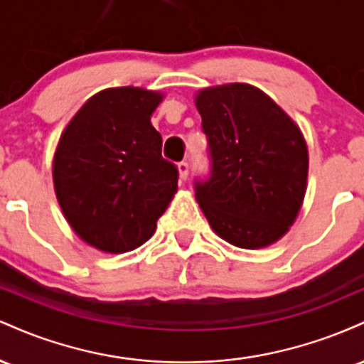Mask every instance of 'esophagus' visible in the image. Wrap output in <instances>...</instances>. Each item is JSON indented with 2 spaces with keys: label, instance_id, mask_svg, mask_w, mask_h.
<instances>
[{
  "label": "esophagus",
  "instance_id": "obj_1",
  "mask_svg": "<svg viewBox=\"0 0 364 364\" xmlns=\"http://www.w3.org/2000/svg\"><path fill=\"white\" fill-rule=\"evenodd\" d=\"M188 169H190V166H188V162H179L178 164V173H179V179H183V181H185V179L188 178Z\"/></svg>",
  "mask_w": 364,
  "mask_h": 364
}]
</instances>
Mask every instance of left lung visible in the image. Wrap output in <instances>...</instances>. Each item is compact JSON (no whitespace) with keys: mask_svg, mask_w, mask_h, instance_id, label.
I'll use <instances>...</instances> for the list:
<instances>
[{"mask_svg":"<svg viewBox=\"0 0 364 364\" xmlns=\"http://www.w3.org/2000/svg\"><path fill=\"white\" fill-rule=\"evenodd\" d=\"M212 169L195 196L215 235L257 250L289 231L306 193L308 149L298 124L248 83L200 90L195 97Z\"/></svg>","mask_w":364,"mask_h":364,"instance_id":"8db88e82","label":"left lung"}]
</instances>
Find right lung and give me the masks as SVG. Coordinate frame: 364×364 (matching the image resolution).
Segmentation results:
<instances>
[{
	"mask_svg": "<svg viewBox=\"0 0 364 364\" xmlns=\"http://www.w3.org/2000/svg\"><path fill=\"white\" fill-rule=\"evenodd\" d=\"M162 97L140 87L97 92L58 141L56 198L78 237L101 252H132L150 240L178 191V168L162 159L150 123Z\"/></svg>",
	"mask_w": 364,
	"mask_h": 364,
	"instance_id": "add662e5",
	"label": "right lung"
}]
</instances>
